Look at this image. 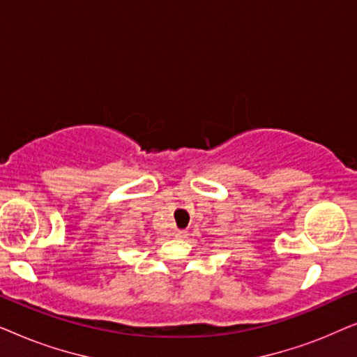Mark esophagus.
Returning <instances> with one entry per match:
<instances>
[{
    "instance_id": "1",
    "label": "esophagus",
    "mask_w": 357,
    "mask_h": 357,
    "mask_svg": "<svg viewBox=\"0 0 357 357\" xmlns=\"http://www.w3.org/2000/svg\"><path fill=\"white\" fill-rule=\"evenodd\" d=\"M175 236H177V237H185V231H177V232H175Z\"/></svg>"
}]
</instances>
